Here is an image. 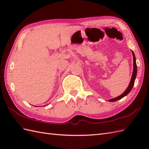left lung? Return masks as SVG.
<instances>
[{
    "label": "left lung",
    "instance_id": "1",
    "mask_svg": "<svg viewBox=\"0 0 149 149\" xmlns=\"http://www.w3.org/2000/svg\"><path fill=\"white\" fill-rule=\"evenodd\" d=\"M132 53V55H133V60H134V69H133V73H132V78H131V80H130V82L129 83V86L127 87V89L125 90V91L120 95L119 96L115 97L114 99H111V100H109V101L111 102H114V101H116L120 99L123 98V97L125 96L126 95H127V94L129 93V92L131 91V89L133 88V86L134 84V81H135V79H136V75H137V65H136V56H135L134 53L132 51H131Z\"/></svg>",
    "mask_w": 149,
    "mask_h": 149
}]
</instances>
